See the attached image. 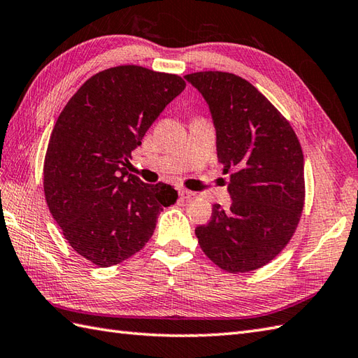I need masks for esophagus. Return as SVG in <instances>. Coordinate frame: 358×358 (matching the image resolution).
Returning <instances> with one entry per match:
<instances>
[{
    "mask_svg": "<svg viewBox=\"0 0 358 358\" xmlns=\"http://www.w3.org/2000/svg\"><path fill=\"white\" fill-rule=\"evenodd\" d=\"M178 194H180V198L185 199V201H190V199H194L196 196L195 192H192V190H187V189H178Z\"/></svg>",
    "mask_w": 358,
    "mask_h": 358,
    "instance_id": "1",
    "label": "esophagus"
}]
</instances>
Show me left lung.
Segmentation results:
<instances>
[{
	"label": "left lung",
	"mask_w": 358,
	"mask_h": 358,
	"mask_svg": "<svg viewBox=\"0 0 358 358\" xmlns=\"http://www.w3.org/2000/svg\"><path fill=\"white\" fill-rule=\"evenodd\" d=\"M185 79L209 106L218 162L230 173L229 209L213 204L195 229L199 247L229 273L268 264L292 239L305 198L303 154L289 123L250 82L199 71Z\"/></svg>",
	"instance_id": "left-lung-1"
}]
</instances>
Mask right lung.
Here are the masks:
<instances>
[{
	"mask_svg": "<svg viewBox=\"0 0 358 358\" xmlns=\"http://www.w3.org/2000/svg\"><path fill=\"white\" fill-rule=\"evenodd\" d=\"M185 87L177 74L114 66L90 78L55 123L44 162L48 209L69 244L97 267L141 250L163 207L177 201L172 186L146 185L127 166Z\"/></svg>",
	"mask_w": 358,
	"mask_h": 358,
	"instance_id": "right-lung-1",
	"label": "right lung"
}]
</instances>
